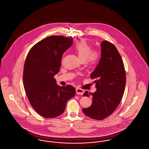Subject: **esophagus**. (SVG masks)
<instances>
[{
    "label": "esophagus",
    "instance_id": "34e87169",
    "mask_svg": "<svg viewBox=\"0 0 149 149\" xmlns=\"http://www.w3.org/2000/svg\"><path fill=\"white\" fill-rule=\"evenodd\" d=\"M76 93L79 95H83L84 93V91L80 89V88H77L76 89Z\"/></svg>",
    "mask_w": 149,
    "mask_h": 149
}]
</instances>
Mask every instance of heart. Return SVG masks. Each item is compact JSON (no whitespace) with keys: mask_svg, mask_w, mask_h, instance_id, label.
<instances>
[{"mask_svg":"<svg viewBox=\"0 0 149 149\" xmlns=\"http://www.w3.org/2000/svg\"><path fill=\"white\" fill-rule=\"evenodd\" d=\"M74 50L82 61H86L89 65L96 64L99 58V53L97 50H92V46L85 40L77 41L73 47Z\"/></svg>","mask_w":149,"mask_h":149,"instance_id":"obj_1","label":"heart"}]
</instances>
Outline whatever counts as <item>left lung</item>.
Instances as JSON below:
<instances>
[{
  "label": "left lung",
  "instance_id": "left-lung-1",
  "mask_svg": "<svg viewBox=\"0 0 149 149\" xmlns=\"http://www.w3.org/2000/svg\"><path fill=\"white\" fill-rule=\"evenodd\" d=\"M101 57L91 78L95 79L97 91L85 92L83 96H93L92 104L83 109L85 115L103 120L113 113L120 103L126 85V71L118 51L107 40L101 43Z\"/></svg>",
  "mask_w": 149,
  "mask_h": 149
}]
</instances>
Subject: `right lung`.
I'll list each match as a JSON object with an SVG mask.
<instances>
[{
  "mask_svg": "<svg viewBox=\"0 0 149 149\" xmlns=\"http://www.w3.org/2000/svg\"><path fill=\"white\" fill-rule=\"evenodd\" d=\"M72 38L51 36L35 44L29 51L24 65L23 82L26 95L36 111L46 118L64 113L75 89L70 85H57L55 75L61 67L65 51Z\"/></svg>",
  "mask_w": 149,
  "mask_h": 149,
  "instance_id": "right-lung-1",
  "label": "right lung"
}]
</instances>
